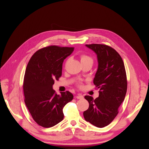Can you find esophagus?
<instances>
[{
    "label": "esophagus",
    "mask_w": 149,
    "mask_h": 149,
    "mask_svg": "<svg viewBox=\"0 0 149 149\" xmlns=\"http://www.w3.org/2000/svg\"><path fill=\"white\" fill-rule=\"evenodd\" d=\"M83 96H82L81 94H78L77 96H76V98L77 99H79V100H82V99H83Z\"/></svg>",
    "instance_id": "obj_1"
}]
</instances>
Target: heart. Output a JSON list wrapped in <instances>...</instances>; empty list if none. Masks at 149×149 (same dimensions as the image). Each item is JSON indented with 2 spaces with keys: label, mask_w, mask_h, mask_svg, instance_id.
I'll list each match as a JSON object with an SVG mask.
<instances>
[{
  "label": "heart",
  "mask_w": 149,
  "mask_h": 149,
  "mask_svg": "<svg viewBox=\"0 0 149 149\" xmlns=\"http://www.w3.org/2000/svg\"><path fill=\"white\" fill-rule=\"evenodd\" d=\"M80 59H81V62H84V61H93L91 58L86 55H84V54H83V55H81L80 56ZM77 86L78 88H81L83 87V83L81 82V81H79L77 83Z\"/></svg>",
  "instance_id": "obj_1"
}]
</instances>
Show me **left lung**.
<instances>
[{"label":"left lung","instance_id":"left-lung-1","mask_svg":"<svg viewBox=\"0 0 149 149\" xmlns=\"http://www.w3.org/2000/svg\"><path fill=\"white\" fill-rule=\"evenodd\" d=\"M86 46L97 55L98 68L93 83L100 89V95L95 100L84 96L89 106L83 116L87 122L102 128L109 125L119 113L127 92V76L124 61L113 48L104 44Z\"/></svg>","mask_w":149,"mask_h":149}]
</instances>
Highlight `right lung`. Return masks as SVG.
Masks as SVG:
<instances>
[{"label": "right lung", "mask_w": 149, "mask_h": 149, "mask_svg": "<svg viewBox=\"0 0 149 149\" xmlns=\"http://www.w3.org/2000/svg\"><path fill=\"white\" fill-rule=\"evenodd\" d=\"M73 50L74 47H44L33 54L26 66L24 101L33 119L42 127H52L60 123L64 118V106L73 100L70 91L58 95L52 86L61 76L64 60Z\"/></svg>", "instance_id": "1"}]
</instances>
